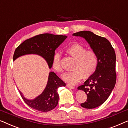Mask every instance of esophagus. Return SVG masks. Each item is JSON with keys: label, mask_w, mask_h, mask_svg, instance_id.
<instances>
[{"label": "esophagus", "mask_w": 128, "mask_h": 128, "mask_svg": "<svg viewBox=\"0 0 128 128\" xmlns=\"http://www.w3.org/2000/svg\"><path fill=\"white\" fill-rule=\"evenodd\" d=\"M66 86H67V87L70 88V89H74V88H75L74 86H72L71 84H66Z\"/></svg>", "instance_id": "1"}]
</instances>
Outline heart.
<instances>
[{"label": "heart", "instance_id": "b5f03b06", "mask_svg": "<svg viewBox=\"0 0 128 128\" xmlns=\"http://www.w3.org/2000/svg\"><path fill=\"white\" fill-rule=\"evenodd\" d=\"M66 53L75 60L72 72L65 73L62 79L70 84H75L80 82L82 76L88 78L96 71L98 64V57L94 52L87 50L82 46L74 44L66 49ZM62 56L59 53H55L52 60V68L57 72H62L61 65Z\"/></svg>", "mask_w": 128, "mask_h": 128}]
</instances>
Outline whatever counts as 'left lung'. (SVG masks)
<instances>
[{
    "label": "left lung",
    "mask_w": 128,
    "mask_h": 128,
    "mask_svg": "<svg viewBox=\"0 0 128 128\" xmlns=\"http://www.w3.org/2000/svg\"><path fill=\"white\" fill-rule=\"evenodd\" d=\"M72 35L84 38L98 56V64L96 71L83 85L78 88L87 95V100L80 106L85 108H94L106 102L114 88L116 78V53L107 39L92 32L84 30Z\"/></svg>",
    "instance_id": "left-lung-1"
}]
</instances>
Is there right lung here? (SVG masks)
Masks as SVG:
<instances>
[{"label": "right lung", "mask_w": 128, "mask_h": 128, "mask_svg": "<svg viewBox=\"0 0 128 128\" xmlns=\"http://www.w3.org/2000/svg\"><path fill=\"white\" fill-rule=\"evenodd\" d=\"M66 38V35L43 34L26 39L16 48L13 60L22 56L34 54L42 57L46 61L49 68H51L56 49ZM66 85V84L54 72H50L45 89L35 98L28 100L20 91V93L25 102L30 108L42 112H48L54 108L58 104L57 89Z\"/></svg>", "instance_id": "1"}]
</instances>
